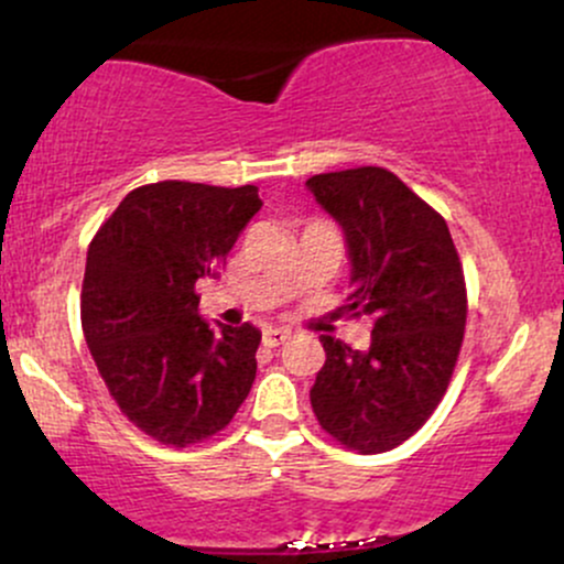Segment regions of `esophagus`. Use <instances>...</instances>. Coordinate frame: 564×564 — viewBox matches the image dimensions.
<instances>
[{
	"label": "esophagus",
	"instance_id": "obj_1",
	"mask_svg": "<svg viewBox=\"0 0 564 564\" xmlns=\"http://www.w3.org/2000/svg\"><path fill=\"white\" fill-rule=\"evenodd\" d=\"M289 336H291L289 328H268V332H264V345L278 347V345H283Z\"/></svg>",
	"mask_w": 564,
	"mask_h": 564
}]
</instances>
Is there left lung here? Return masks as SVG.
I'll return each instance as SVG.
<instances>
[{
    "mask_svg": "<svg viewBox=\"0 0 564 564\" xmlns=\"http://www.w3.org/2000/svg\"><path fill=\"white\" fill-rule=\"evenodd\" d=\"M307 187L341 225L352 262L345 310L371 315V345L321 336L310 390L318 424L358 453H384L424 426L448 390L467 326V283L445 219L381 166L315 174Z\"/></svg>",
    "mask_w": 564,
    "mask_h": 564,
    "instance_id": "8db88e82",
    "label": "left lung"
}]
</instances>
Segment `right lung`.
Listing matches in <instances>:
<instances>
[{
	"label": "right lung",
	"instance_id": "1",
	"mask_svg": "<svg viewBox=\"0 0 564 564\" xmlns=\"http://www.w3.org/2000/svg\"><path fill=\"white\" fill-rule=\"evenodd\" d=\"M254 185L164 180L134 187L87 251L82 328L121 413L161 445L225 430L257 377L254 326H209L196 281L219 275L260 212Z\"/></svg>",
	"mask_w": 564,
	"mask_h": 564
}]
</instances>
